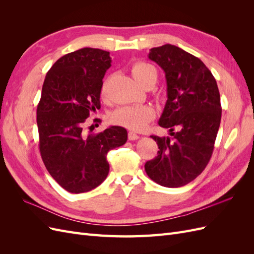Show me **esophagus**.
I'll use <instances>...</instances> for the list:
<instances>
[{"instance_id": "obj_1", "label": "esophagus", "mask_w": 254, "mask_h": 254, "mask_svg": "<svg viewBox=\"0 0 254 254\" xmlns=\"http://www.w3.org/2000/svg\"><path fill=\"white\" fill-rule=\"evenodd\" d=\"M140 137V135L139 134H136L135 132H133V131H129L128 132V139L130 140V141H135V140H137Z\"/></svg>"}]
</instances>
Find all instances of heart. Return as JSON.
I'll return each mask as SVG.
<instances>
[{
	"instance_id": "obj_1",
	"label": "heart",
	"mask_w": 254,
	"mask_h": 254,
	"mask_svg": "<svg viewBox=\"0 0 254 254\" xmlns=\"http://www.w3.org/2000/svg\"><path fill=\"white\" fill-rule=\"evenodd\" d=\"M135 81L143 88L147 84H155L157 80L156 67L146 63H135L130 67ZM108 82L103 83L102 93L105 94ZM155 117V111L148 105H132L122 107L112 114V122L131 130H141Z\"/></svg>"
}]
</instances>
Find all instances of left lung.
<instances>
[{
  "instance_id": "left-lung-1",
  "label": "left lung",
  "mask_w": 254,
  "mask_h": 254,
  "mask_svg": "<svg viewBox=\"0 0 254 254\" xmlns=\"http://www.w3.org/2000/svg\"><path fill=\"white\" fill-rule=\"evenodd\" d=\"M148 58L165 73L167 101L158 124L171 136L151 135L159 151L145 171L160 186L180 188L200 175L211 159L221 120L219 91L202 61L176 45L152 48Z\"/></svg>"
}]
</instances>
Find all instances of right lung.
I'll use <instances>...</instances> for the list:
<instances>
[{
	"label": "right lung",
	"mask_w": 254,
	"mask_h": 254,
	"mask_svg": "<svg viewBox=\"0 0 254 254\" xmlns=\"http://www.w3.org/2000/svg\"><path fill=\"white\" fill-rule=\"evenodd\" d=\"M110 53L83 48L59 58L43 82L37 107L39 148L48 172L73 194L98 187L108 176L107 153L127 142V130L110 126L97 134L83 132L91 112L101 109L103 78Z\"/></svg>",
	"instance_id": "add662e5"
}]
</instances>
